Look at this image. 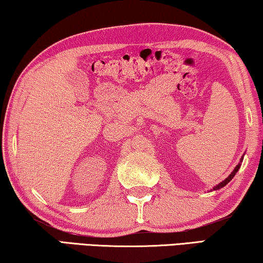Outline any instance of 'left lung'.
<instances>
[{
    "mask_svg": "<svg viewBox=\"0 0 263 263\" xmlns=\"http://www.w3.org/2000/svg\"><path fill=\"white\" fill-rule=\"evenodd\" d=\"M242 161H243V155H242V158L239 159V162H238V165L236 166L235 168H234L233 172H231V173L229 174V177H227L226 179H224L223 181H220L218 185H216L214 189H211V190H210V191H217V190H220V189H222V187H224V186H226V185L228 184V182H229V181L231 180V179H233V178L235 177V174L237 173V171L239 170V167H241V162H242Z\"/></svg>",
    "mask_w": 263,
    "mask_h": 263,
    "instance_id": "obj_1",
    "label": "left lung"
}]
</instances>
